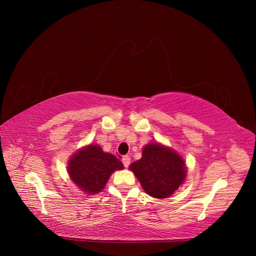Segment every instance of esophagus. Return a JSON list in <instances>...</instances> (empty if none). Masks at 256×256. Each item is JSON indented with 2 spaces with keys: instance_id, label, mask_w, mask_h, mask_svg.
I'll return each instance as SVG.
<instances>
[{
  "instance_id": "esophagus-1",
  "label": "esophagus",
  "mask_w": 256,
  "mask_h": 256,
  "mask_svg": "<svg viewBox=\"0 0 256 256\" xmlns=\"http://www.w3.org/2000/svg\"><path fill=\"white\" fill-rule=\"evenodd\" d=\"M122 163H124V167H128L130 164V158L128 156H124L122 158Z\"/></svg>"
}]
</instances>
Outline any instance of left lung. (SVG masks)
<instances>
[{"instance_id":"obj_1","label":"left lung","mask_w":256,"mask_h":256,"mask_svg":"<svg viewBox=\"0 0 256 256\" xmlns=\"http://www.w3.org/2000/svg\"><path fill=\"white\" fill-rule=\"evenodd\" d=\"M143 190L158 199L168 198L184 182L186 160L174 150L158 142L145 145L142 158L130 165Z\"/></svg>"}]
</instances>
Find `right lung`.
I'll use <instances>...</instances> for the list:
<instances>
[{
    "label": "right lung",
    "mask_w": 256,
    "mask_h": 256,
    "mask_svg": "<svg viewBox=\"0 0 256 256\" xmlns=\"http://www.w3.org/2000/svg\"><path fill=\"white\" fill-rule=\"evenodd\" d=\"M124 168L120 160L104 152L98 144H89L80 148L67 164V172L72 182L89 195L102 192L112 173Z\"/></svg>",
    "instance_id": "1"
}]
</instances>
